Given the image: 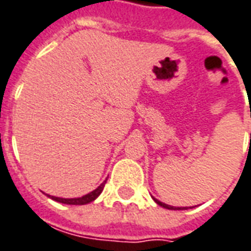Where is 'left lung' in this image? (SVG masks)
Masks as SVG:
<instances>
[{"label": "left lung", "instance_id": "8db88e82", "mask_svg": "<svg viewBox=\"0 0 251 251\" xmlns=\"http://www.w3.org/2000/svg\"><path fill=\"white\" fill-rule=\"evenodd\" d=\"M153 201L158 203L159 206H162V207H164V208H168V210H186V207H174V206L166 204V203L160 202V201H158V199H155V198H153Z\"/></svg>", "mask_w": 251, "mask_h": 251}]
</instances>
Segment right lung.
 Returning <instances> with one entry per match:
<instances>
[{
	"instance_id": "right-lung-1",
	"label": "right lung",
	"mask_w": 251,
	"mask_h": 251,
	"mask_svg": "<svg viewBox=\"0 0 251 251\" xmlns=\"http://www.w3.org/2000/svg\"><path fill=\"white\" fill-rule=\"evenodd\" d=\"M105 182H107V180H104L103 183L100 184L96 190H93L92 193L87 194V195H84L81 198H58V197H50V195H48V197L49 198H52L53 201L64 203V204H87V203L95 201V199L98 198L99 195L101 194L104 186H105Z\"/></svg>"
}]
</instances>
